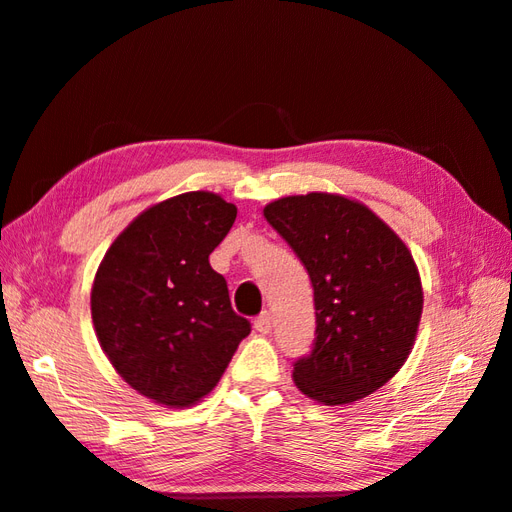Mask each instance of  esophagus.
<instances>
[{
  "instance_id": "esophagus-1",
  "label": "esophagus",
  "mask_w": 512,
  "mask_h": 512,
  "mask_svg": "<svg viewBox=\"0 0 512 512\" xmlns=\"http://www.w3.org/2000/svg\"><path fill=\"white\" fill-rule=\"evenodd\" d=\"M254 329H256L258 333H269V331H271V311H263V314L256 316Z\"/></svg>"
}]
</instances>
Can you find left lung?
I'll list each match as a JSON object with an SVG mask.
<instances>
[{"label": "left lung", "instance_id": "obj_1", "mask_svg": "<svg viewBox=\"0 0 512 512\" xmlns=\"http://www.w3.org/2000/svg\"><path fill=\"white\" fill-rule=\"evenodd\" d=\"M314 287L316 338L294 362L296 387L349 404L387 384L409 358L422 316L413 256L369 207L311 192L265 207Z\"/></svg>", "mask_w": 512, "mask_h": 512}]
</instances>
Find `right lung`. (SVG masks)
<instances>
[{"mask_svg": "<svg viewBox=\"0 0 512 512\" xmlns=\"http://www.w3.org/2000/svg\"><path fill=\"white\" fill-rule=\"evenodd\" d=\"M234 221L236 205L187 192L134 218L103 256L92 322L112 367L145 398L165 406L201 400L252 331L210 265Z\"/></svg>", "mask_w": 512, "mask_h": 512, "instance_id": "add662e5", "label": "right lung"}]
</instances>
